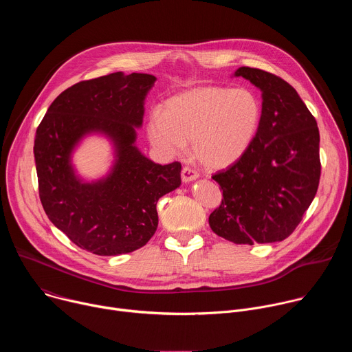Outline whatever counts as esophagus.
Returning a JSON list of instances; mask_svg holds the SVG:
<instances>
[{"label": "esophagus", "mask_w": 352, "mask_h": 352, "mask_svg": "<svg viewBox=\"0 0 352 352\" xmlns=\"http://www.w3.org/2000/svg\"><path fill=\"white\" fill-rule=\"evenodd\" d=\"M181 177H182V181L186 184V182L195 181L199 177V173L196 170L190 168V167H184L182 173H181Z\"/></svg>", "instance_id": "1"}]
</instances>
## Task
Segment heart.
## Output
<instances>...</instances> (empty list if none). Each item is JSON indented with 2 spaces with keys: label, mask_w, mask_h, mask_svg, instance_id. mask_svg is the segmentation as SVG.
<instances>
[{
  "label": "heart",
  "mask_w": 352,
  "mask_h": 352,
  "mask_svg": "<svg viewBox=\"0 0 352 352\" xmlns=\"http://www.w3.org/2000/svg\"><path fill=\"white\" fill-rule=\"evenodd\" d=\"M262 120L256 94L246 87H193L168 98L148 116V142L166 157L186 152L212 170L236 163L252 146Z\"/></svg>",
  "instance_id": "1"
}]
</instances>
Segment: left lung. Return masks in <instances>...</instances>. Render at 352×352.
Returning <instances> with one entry per match:
<instances>
[{
	"mask_svg": "<svg viewBox=\"0 0 352 352\" xmlns=\"http://www.w3.org/2000/svg\"><path fill=\"white\" fill-rule=\"evenodd\" d=\"M262 91V120L248 152L212 178L223 189L210 214L213 232L234 243H270L292 234L318 192L319 128L296 90L284 79L241 67Z\"/></svg>",
	"mask_w": 352,
	"mask_h": 352,
	"instance_id": "1",
	"label": "left lung"
}]
</instances>
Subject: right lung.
I'll use <instances>...</instances> for the list:
<instances>
[{
    "instance_id": "add662e5",
    "label": "right lung",
    "mask_w": 352,
    "mask_h": 352,
    "mask_svg": "<svg viewBox=\"0 0 352 352\" xmlns=\"http://www.w3.org/2000/svg\"><path fill=\"white\" fill-rule=\"evenodd\" d=\"M156 78L114 72L64 90L41 120L34 160L43 209L75 245L100 256L142 248L157 230L156 205L181 185V164H156L136 147L144 98ZM106 135L115 147L109 174L85 182L72 153L87 134Z\"/></svg>"
}]
</instances>
